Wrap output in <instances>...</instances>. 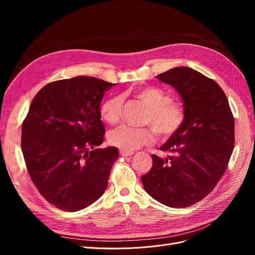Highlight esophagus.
<instances>
[{"label": "esophagus", "instance_id": "1", "mask_svg": "<svg viewBox=\"0 0 255 255\" xmlns=\"http://www.w3.org/2000/svg\"><path fill=\"white\" fill-rule=\"evenodd\" d=\"M134 152L133 151H126V150H120V155L123 156V157H128V156H130L133 155Z\"/></svg>", "mask_w": 255, "mask_h": 255}]
</instances>
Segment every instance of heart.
<instances>
[{"label": "heart", "mask_w": 255, "mask_h": 255, "mask_svg": "<svg viewBox=\"0 0 255 255\" xmlns=\"http://www.w3.org/2000/svg\"><path fill=\"white\" fill-rule=\"evenodd\" d=\"M133 95L148 107L142 123L153 127L160 138H169L179 132L186 120L185 107L173 102L170 96L163 90L154 87L136 89ZM123 105V98L120 95H113L105 99L100 107L101 119L115 125L120 119ZM148 128H133L122 126L113 129L109 134L111 144L126 151H134L142 145H148L155 141V132Z\"/></svg>", "instance_id": "heart-1"}]
</instances>
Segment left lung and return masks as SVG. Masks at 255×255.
Returning <instances> with one entry per match:
<instances>
[{"instance_id":"left-lung-1","label":"left lung","mask_w":255,"mask_h":255,"mask_svg":"<svg viewBox=\"0 0 255 255\" xmlns=\"http://www.w3.org/2000/svg\"><path fill=\"white\" fill-rule=\"evenodd\" d=\"M156 78L181 95L186 120L159 148L170 156L153 154L141 181L158 202L187 207L204 199L225 174L234 149V117L219 85L194 69L176 67Z\"/></svg>"}]
</instances>
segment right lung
<instances>
[{"instance_id": "obj_1", "label": "right lung", "mask_w": 255, "mask_h": 255, "mask_svg": "<svg viewBox=\"0 0 255 255\" xmlns=\"http://www.w3.org/2000/svg\"><path fill=\"white\" fill-rule=\"evenodd\" d=\"M114 84L91 76L49 83L34 97L22 123L21 148L40 195L61 211L76 212L103 195L118 149H98L105 128L104 92Z\"/></svg>"}]
</instances>
